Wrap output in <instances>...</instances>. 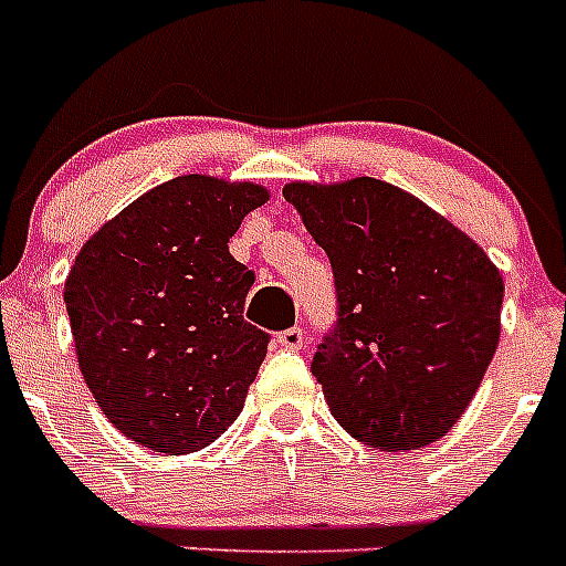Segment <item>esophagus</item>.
<instances>
[{"instance_id":"obj_1","label":"esophagus","mask_w":566,"mask_h":566,"mask_svg":"<svg viewBox=\"0 0 566 566\" xmlns=\"http://www.w3.org/2000/svg\"><path fill=\"white\" fill-rule=\"evenodd\" d=\"M277 345L286 348V352H303L306 348V332L303 328H286V332L277 334Z\"/></svg>"}]
</instances>
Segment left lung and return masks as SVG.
Here are the masks:
<instances>
[{
  "label": "left lung",
  "mask_w": 566,
  "mask_h": 566,
  "mask_svg": "<svg viewBox=\"0 0 566 566\" xmlns=\"http://www.w3.org/2000/svg\"><path fill=\"white\" fill-rule=\"evenodd\" d=\"M283 195L332 260L337 319L312 374L334 419L379 451L442 439L496 354L499 269L442 214L377 178L289 184Z\"/></svg>",
  "instance_id": "8db88e82"
}]
</instances>
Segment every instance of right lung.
<instances>
[{"instance_id": "1", "label": "right lung", "mask_w": 566, "mask_h": 566, "mask_svg": "<svg viewBox=\"0 0 566 566\" xmlns=\"http://www.w3.org/2000/svg\"><path fill=\"white\" fill-rule=\"evenodd\" d=\"M266 189L181 175L84 243L64 283L78 368L104 417L158 453L207 448L243 411L269 334L229 238Z\"/></svg>"}]
</instances>
